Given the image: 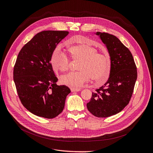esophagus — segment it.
I'll use <instances>...</instances> for the list:
<instances>
[{
    "label": "esophagus",
    "instance_id": "34e87169",
    "mask_svg": "<svg viewBox=\"0 0 153 153\" xmlns=\"http://www.w3.org/2000/svg\"><path fill=\"white\" fill-rule=\"evenodd\" d=\"M81 89L80 88H71V91L72 92H74V91H80Z\"/></svg>",
    "mask_w": 153,
    "mask_h": 153
}]
</instances>
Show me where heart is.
Here are the masks:
<instances>
[{
	"label": "heart",
	"mask_w": 153,
	"mask_h": 153,
	"mask_svg": "<svg viewBox=\"0 0 153 153\" xmlns=\"http://www.w3.org/2000/svg\"><path fill=\"white\" fill-rule=\"evenodd\" d=\"M76 45L68 48L71 59L80 62L77 66L79 71L69 73L61 77L63 84L71 87L84 85L90 78L96 84L102 85L108 80L110 74V62L108 55L98 53L91 46L93 41L82 36L72 38ZM69 60L66 55L55 50L51 57V65L54 71L65 72L69 67Z\"/></svg>",
	"instance_id": "1"
}]
</instances>
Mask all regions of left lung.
Here are the masks:
<instances>
[{
    "label": "left lung",
    "mask_w": 153,
    "mask_h": 153,
    "mask_svg": "<svg viewBox=\"0 0 153 153\" xmlns=\"http://www.w3.org/2000/svg\"><path fill=\"white\" fill-rule=\"evenodd\" d=\"M110 57V74L105 84L92 93L87 104L89 112L99 118L114 115L126 107L132 97L137 78V67L128 48L115 36L97 32Z\"/></svg>",
    "instance_id": "obj_1"
}]
</instances>
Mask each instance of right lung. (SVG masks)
<instances>
[{
	"instance_id": "add662e5",
	"label": "right lung",
	"mask_w": 153,
	"mask_h": 153,
	"mask_svg": "<svg viewBox=\"0 0 153 153\" xmlns=\"http://www.w3.org/2000/svg\"><path fill=\"white\" fill-rule=\"evenodd\" d=\"M68 31H42L21 49L14 66L13 79L22 104L32 114L45 118L57 117L71 90L57 85L51 63L57 45Z\"/></svg>"
}]
</instances>
